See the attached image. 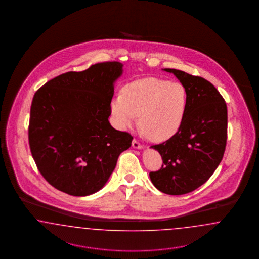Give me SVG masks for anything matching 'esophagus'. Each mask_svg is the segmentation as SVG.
Returning a JSON list of instances; mask_svg holds the SVG:
<instances>
[{
    "label": "esophagus",
    "mask_w": 259,
    "mask_h": 259,
    "mask_svg": "<svg viewBox=\"0 0 259 259\" xmlns=\"http://www.w3.org/2000/svg\"><path fill=\"white\" fill-rule=\"evenodd\" d=\"M132 146H133L134 148H137V149H141V148H142V145H141V142L139 141H137V140H135V139H134L133 141H132Z\"/></svg>",
    "instance_id": "obj_1"
}]
</instances>
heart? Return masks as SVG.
Returning <instances> with one entry per match:
<instances>
[{
	"instance_id": "1",
	"label": "heart",
	"mask_w": 259,
	"mask_h": 259,
	"mask_svg": "<svg viewBox=\"0 0 259 259\" xmlns=\"http://www.w3.org/2000/svg\"><path fill=\"white\" fill-rule=\"evenodd\" d=\"M187 93L180 82L162 78H141L127 84L113 99L111 112L118 128L136 123L140 115L142 132L154 141H163L178 132L185 114Z\"/></svg>"
}]
</instances>
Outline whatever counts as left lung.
<instances>
[{
    "mask_svg": "<svg viewBox=\"0 0 259 259\" xmlns=\"http://www.w3.org/2000/svg\"><path fill=\"white\" fill-rule=\"evenodd\" d=\"M172 73L187 93V104L178 132L152 145L163 164L149 172L156 188L168 195H184L208 181L223 157L227 141V105L210 81L184 71Z\"/></svg>",
    "mask_w": 259,
    "mask_h": 259,
    "instance_id": "8db88e82",
    "label": "left lung"
}]
</instances>
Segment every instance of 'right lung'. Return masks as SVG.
Listing matches in <instances>:
<instances>
[{"label": "right lung", "mask_w": 259, "mask_h": 259, "mask_svg": "<svg viewBox=\"0 0 259 259\" xmlns=\"http://www.w3.org/2000/svg\"><path fill=\"white\" fill-rule=\"evenodd\" d=\"M122 63L104 62L50 79L33 97L28 125L32 157L45 180L75 196L104 186L133 137L110 124L114 81Z\"/></svg>", "instance_id": "obj_1"}]
</instances>
